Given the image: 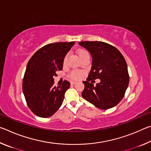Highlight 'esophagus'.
I'll return each instance as SVG.
<instances>
[{"instance_id":"obj_1","label":"esophagus","mask_w":151,"mask_h":151,"mask_svg":"<svg viewBox=\"0 0 151 151\" xmlns=\"http://www.w3.org/2000/svg\"><path fill=\"white\" fill-rule=\"evenodd\" d=\"M76 83V82H75V81H71V82H70V84H71V85H75Z\"/></svg>"}]
</instances>
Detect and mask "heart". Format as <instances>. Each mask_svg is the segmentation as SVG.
Instances as JSON below:
<instances>
[{
    "instance_id": "1",
    "label": "heart",
    "mask_w": 151,
    "mask_h": 151,
    "mask_svg": "<svg viewBox=\"0 0 151 151\" xmlns=\"http://www.w3.org/2000/svg\"><path fill=\"white\" fill-rule=\"evenodd\" d=\"M88 52L86 50H81L78 52V57L79 58H81L83 57V56L85 55H88ZM66 60V57H65V60H64V62H65ZM82 75H83V72L81 70H74L73 71H71L69 74V77L73 79V80L75 81H78L81 78Z\"/></svg>"
}]
</instances>
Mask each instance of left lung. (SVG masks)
<instances>
[{
	"label": "left lung",
	"instance_id": "1",
	"mask_svg": "<svg viewBox=\"0 0 151 151\" xmlns=\"http://www.w3.org/2000/svg\"><path fill=\"white\" fill-rule=\"evenodd\" d=\"M78 44L89 51L92 67L82 96L100 109L115 106L123 98L129 83L127 65L121 52L113 46L101 41H83ZM101 82L94 86V80Z\"/></svg>",
	"mask_w": 151,
	"mask_h": 151
}]
</instances>
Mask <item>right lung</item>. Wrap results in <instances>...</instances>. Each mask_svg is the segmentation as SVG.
I'll use <instances>...</instances> for the list:
<instances>
[{"label":"right lung","instance_id":"1","mask_svg":"<svg viewBox=\"0 0 151 151\" xmlns=\"http://www.w3.org/2000/svg\"><path fill=\"white\" fill-rule=\"evenodd\" d=\"M75 42L50 43L38 50L27 64L22 91L28 106L35 115L47 118L62 105L68 81L55 86L53 76L63 70L65 56Z\"/></svg>","mask_w":151,"mask_h":151}]
</instances>
